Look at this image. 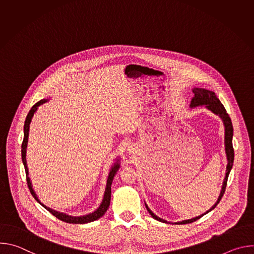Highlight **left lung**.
Returning <instances> with one entry per match:
<instances>
[{
  "instance_id": "obj_1",
  "label": "left lung",
  "mask_w": 254,
  "mask_h": 254,
  "mask_svg": "<svg viewBox=\"0 0 254 254\" xmlns=\"http://www.w3.org/2000/svg\"><path fill=\"white\" fill-rule=\"evenodd\" d=\"M193 92H194V97L191 100L190 107H196V106H199V105H205L209 111H211L212 113H214L217 116H219L222 119V121H223V124H224V127H225V152H226V157H227L228 164H227V167H226V175H225V178H224V182H223V185H222V189H221L219 198H218V200H217V202L215 203V205H213L212 208L209 209L206 213H204V214H202V215H200L198 217H195V218L184 220V221H181V222H177L176 224L192 223V222L200 219L202 216H204L205 214H207L208 212H210L211 210H213L217 206V204L220 202L221 198L223 197V195L225 193L228 176H229V173H230V171L232 169L233 161H234V150H233V146H232L233 127H232L231 119L229 118L228 114L226 113L225 107L220 102V100L217 98L216 94L213 91H210V90H207V89H204V88H194ZM146 207H147V210L152 215V217H153L154 219H156L158 221H161V222H164V223H170V222L160 218V217H158L156 214H154L151 211V209L148 207L147 204H146Z\"/></svg>"
}]
</instances>
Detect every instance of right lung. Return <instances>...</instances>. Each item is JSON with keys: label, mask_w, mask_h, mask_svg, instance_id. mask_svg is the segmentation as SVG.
Returning <instances> with one entry per match:
<instances>
[{"label": "right lung", "mask_w": 254, "mask_h": 254, "mask_svg": "<svg viewBox=\"0 0 254 254\" xmlns=\"http://www.w3.org/2000/svg\"><path fill=\"white\" fill-rule=\"evenodd\" d=\"M47 101V99H41L40 101H38L37 103H35L32 108L30 110L29 114L27 115V118H26V121H25V125H24V138H23V142H22V161H23V164H24V167H25V172H26V178H27V184H28V187H29V190L32 194V196L35 198V200L37 201L38 203H40L45 209H47L52 215H54L56 218H58L59 220L61 221H64L66 223H71V224H84V223H88V222H92V221H95L97 220L98 218H100V217H102L104 215V213L107 211L108 207H110V204H111V196H112V184H113V180L117 174V172L119 171L120 169V163H119V160L117 163H115V165L113 166L111 172H110V175H108V178H107V182H106V188H105V192H104V196H103V200L100 204V206L92 213L90 214H87V215H84V216H79V217H75V216H70V215H67L65 213H61V212H58V211H55L47 206H45L44 204H42L40 202V200L38 199L37 195H36V193L34 192L33 188H32V184L30 182V178L28 177L29 173H28V167H27V162H26V148H27V142H28V136H29V127H30V123H31V120L35 114V112L37 111V108L39 105L45 103Z\"/></svg>", "instance_id": "1"}]
</instances>
